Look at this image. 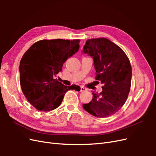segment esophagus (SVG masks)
<instances>
[{"instance_id": "obj_1", "label": "esophagus", "mask_w": 156, "mask_h": 156, "mask_svg": "<svg viewBox=\"0 0 156 156\" xmlns=\"http://www.w3.org/2000/svg\"><path fill=\"white\" fill-rule=\"evenodd\" d=\"M87 88H84V87H81V92H84V91H87Z\"/></svg>"}]
</instances>
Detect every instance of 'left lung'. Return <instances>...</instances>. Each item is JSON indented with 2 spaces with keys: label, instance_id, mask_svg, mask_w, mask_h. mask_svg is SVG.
Segmentation results:
<instances>
[{
  "label": "left lung",
  "instance_id": "8db88e82",
  "mask_svg": "<svg viewBox=\"0 0 156 156\" xmlns=\"http://www.w3.org/2000/svg\"><path fill=\"white\" fill-rule=\"evenodd\" d=\"M83 53L92 57L96 79L103 86L100 94L93 92L92 101L83 107L98 118L115 114L124 105L130 90L132 72L128 57L119 46L104 37L88 40Z\"/></svg>",
  "mask_w": 156,
  "mask_h": 156
}]
</instances>
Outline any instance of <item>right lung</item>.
I'll return each instance as SVG.
<instances>
[{
	"label": "right lung",
	"mask_w": 156,
	"mask_h": 156,
	"mask_svg": "<svg viewBox=\"0 0 156 156\" xmlns=\"http://www.w3.org/2000/svg\"><path fill=\"white\" fill-rule=\"evenodd\" d=\"M79 40H43L36 42L23 55L20 64V84L27 100L37 110L57 108L69 90L55 79L64 63L79 49ZM81 89V88H80Z\"/></svg>",
	"instance_id": "obj_1"
}]
</instances>
